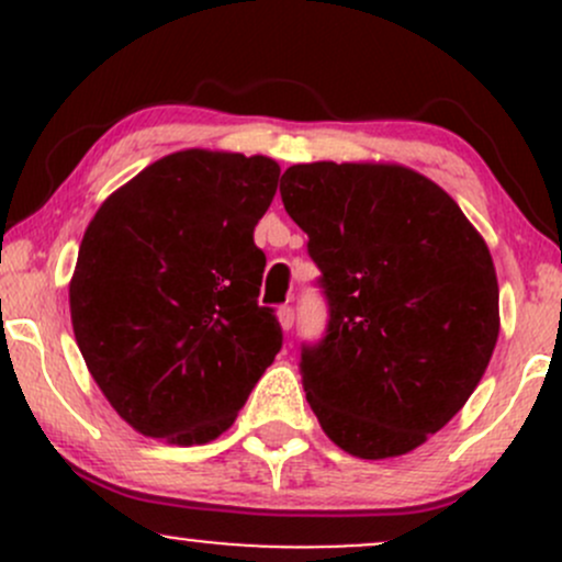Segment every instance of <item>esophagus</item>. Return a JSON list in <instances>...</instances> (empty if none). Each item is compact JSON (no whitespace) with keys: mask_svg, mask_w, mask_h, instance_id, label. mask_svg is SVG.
<instances>
[{"mask_svg":"<svg viewBox=\"0 0 562 562\" xmlns=\"http://www.w3.org/2000/svg\"><path fill=\"white\" fill-rule=\"evenodd\" d=\"M277 319H280L282 330H285V333L293 330V322H295L293 308H290V306H280V312H277Z\"/></svg>","mask_w":562,"mask_h":562,"instance_id":"obj_1","label":"esophagus"}]
</instances>
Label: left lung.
<instances>
[{
	"label": "left lung",
	"mask_w": 562,
	"mask_h": 562,
	"mask_svg": "<svg viewBox=\"0 0 562 562\" xmlns=\"http://www.w3.org/2000/svg\"><path fill=\"white\" fill-rule=\"evenodd\" d=\"M330 325L301 351L308 406L362 460L409 454L465 406L499 338L488 245L436 182L398 164L290 166Z\"/></svg>",
	"instance_id": "1"
}]
</instances>
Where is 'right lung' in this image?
I'll list each match as a JSON object with an SVG mask.
<instances>
[{
	"label": "right lung",
	"instance_id": "add662e5",
	"mask_svg": "<svg viewBox=\"0 0 562 562\" xmlns=\"http://www.w3.org/2000/svg\"><path fill=\"white\" fill-rule=\"evenodd\" d=\"M280 166L227 150L171 153L105 198L70 277V322L124 423L177 447L214 441L282 346L259 306L254 229Z\"/></svg>",
	"mask_w": 562,
	"mask_h": 562
}]
</instances>
